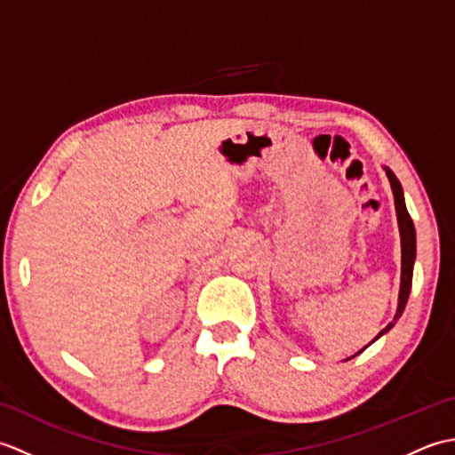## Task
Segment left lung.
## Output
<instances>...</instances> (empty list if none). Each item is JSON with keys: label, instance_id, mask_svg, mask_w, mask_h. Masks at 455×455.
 Wrapping results in <instances>:
<instances>
[{"label": "left lung", "instance_id": "8db88e82", "mask_svg": "<svg viewBox=\"0 0 455 455\" xmlns=\"http://www.w3.org/2000/svg\"><path fill=\"white\" fill-rule=\"evenodd\" d=\"M387 178L391 181V189L395 196V209H397V219H399V230H401V250H403V262H401V291H399V307H397V315H395L393 323H389L383 331L377 334L379 338L381 334H385L387 331H391L393 324L399 321V316L403 315L404 307H407L409 301V293H411V285H412V266H414V256H417V235H414V225L412 219L407 211V205H404V197H403V188L399 180L395 178V173L387 168ZM375 338V340H377ZM373 340V342H375ZM371 344V342H370ZM367 344V346H370ZM365 346V347H367ZM363 347V350H365ZM360 354V352H357ZM354 357V355H352Z\"/></svg>", "mask_w": 455, "mask_h": 455}]
</instances>
